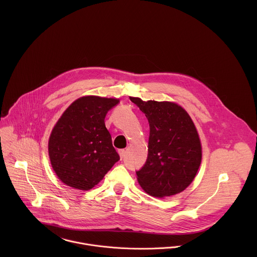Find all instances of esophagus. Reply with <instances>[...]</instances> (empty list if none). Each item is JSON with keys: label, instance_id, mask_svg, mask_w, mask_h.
<instances>
[{"label": "esophagus", "instance_id": "34e87169", "mask_svg": "<svg viewBox=\"0 0 257 257\" xmlns=\"http://www.w3.org/2000/svg\"><path fill=\"white\" fill-rule=\"evenodd\" d=\"M118 154H119V157H120V159H122V158L124 157V154H125V151H124V149H119V150H118Z\"/></svg>", "mask_w": 257, "mask_h": 257}]
</instances>
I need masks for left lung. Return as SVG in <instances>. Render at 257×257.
<instances>
[{"label":"left lung","instance_id":"obj_1","mask_svg":"<svg viewBox=\"0 0 257 257\" xmlns=\"http://www.w3.org/2000/svg\"><path fill=\"white\" fill-rule=\"evenodd\" d=\"M149 123L148 154L137 171L139 183L147 194L162 198L184 191L201 164L202 147L188 112L170 102H145L131 97Z\"/></svg>","mask_w":257,"mask_h":257}]
</instances>
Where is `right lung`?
Returning a JSON list of instances; mask_svg holds the SVG:
<instances>
[{
  "instance_id": "1",
  "label": "right lung",
  "mask_w": 257,
  "mask_h": 257,
  "mask_svg": "<svg viewBox=\"0 0 257 257\" xmlns=\"http://www.w3.org/2000/svg\"><path fill=\"white\" fill-rule=\"evenodd\" d=\"M118 102L97 96L82 97L58 119L49 138L48 153L52 168L63 183L90 190L119 160L105 125L108 111Z\"/></svg>"
}]
</instances>
